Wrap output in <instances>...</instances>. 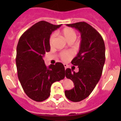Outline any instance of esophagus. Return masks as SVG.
<instances>
[{"label": "esophagus", "instance_id": "1", "mask_svg": "<svg viewBox=\"0 0 121 121\" xmlns=\"http://www.w3.org/2000/svg\"><path fill=\"white\" fill-rule=\"evenodd\" d=\"M64 67H65V69L66 70V68H67V64H64Z\"/></svg>", "mask_w": 121, "mask_h": 121}]
</instances>
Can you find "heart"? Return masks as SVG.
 Listing matches in <instances>:
<instances>
[{
    "label": "heart",
    "instance_id": "obj_1",
    "mask_svg": "<svg viewBox=\"0 0 121 121\" xmlns=\"http://www.w3.org/2000/svg\"><path fill=\"white\" fill-rule=\"evenodd\" d=\"M60 34L64 36L65 39L68 42L70 40H75L76 39V33L75 31L71 28H65L61 31ZM54 37H55V34H54V33L50 36V39H49V42H50V44L51 45L53 43ZM71 56H72V54L69 51H62V52L60 53V57L64 62L68 60L71 58Z\"/></svg>",
    "mask_w": 121,
    "mask_h": 121
}]
</instances>
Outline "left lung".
Returning a JSON list of instances; mask_svg holds the SVG:
<instances>
[{"label": "left lung", "instance_id": "left-lung-1", "mask_svg": "<svg viewBox=\"0 0 121 121\" xmlns=\"http://www.w3.org/2000/svg\"><path fill=\"white\" fill-rule=\"evenodd\" d=\"M75 28L81 35L79 53L71 61L78 66L79 71L71 72L70 68L65 71L66 78L73 82L74 87L65 91L67 99L73 102H79L92 92L102 75L105 60V47L101 35L93 26L85 22L67 24Z\"/></svg>", "mask_w": 121, "mask_h": 121}]
</instances>
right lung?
<instances>
[{"label": "right lung", "mask_w": 121, "mask_h": 121, "mask_svg": "<svg viewBox=\"0 0 121 121\" xmlns=\"http://www.w3.org/2000/svg\"><path fill=\"white\" fill-rule=\"evenodd\" d=\"M60 26L40 21L23 33L17 46L18 78L26 95L37 102L47 99L52 84L65 78L62 63L56 62L47 68L43 59L45 53L50 51V35Z\"/></svg>", "instance_id": "1"}]
</instances>
